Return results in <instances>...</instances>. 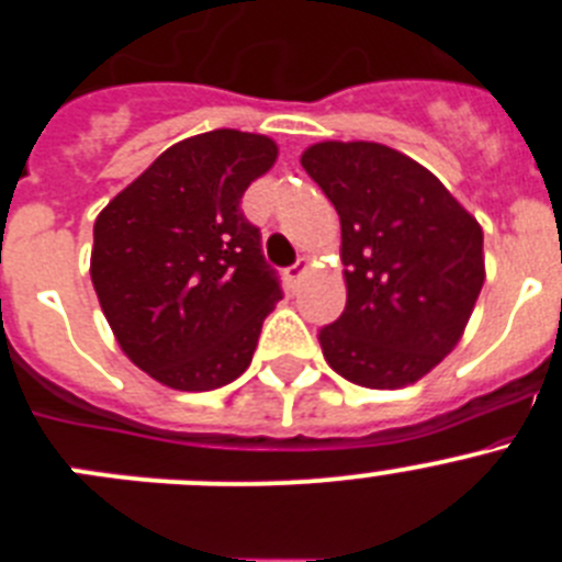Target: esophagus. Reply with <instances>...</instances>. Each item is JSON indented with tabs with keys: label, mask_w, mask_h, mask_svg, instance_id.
I'll return each mask as SVG.
<instances>
[{
	"label": "esophagus",
	"mask_w": 562,
	"mask_h": 562,
	"mask_svg": "<svg viewBox=\"0 0 562 562\" xmlns=\"http://www.w3.org/2000/svg\"><path fill=\"white\" fill-rule=\"evenodd\" d=\"M306 270H310V258H297L295 265H292L290 270H286V281H290V284L295 286L297 281H301V278L306 276Z\"/></svg>",
	"instance_id": "1"
}]
</instances>
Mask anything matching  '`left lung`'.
<instances>
[{"label": "left lung", "instance_id": "obj_1", "mask_svg": "<svg viewBox=\"0 0 562 562\" xmlns=\"http://www.w3.org/2000/svg\"><path fill=\"white\" fill-rule=\"evenodd\" d=\"M306 168L340 216L346 310L317 340L362 389H402L456 349L484 286V233L434 173L382 143H315Z\"/></svg>", "mask_w": 562, "mask_h": 562}]
</instances>
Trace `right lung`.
<instances>
[{
  "label": "right lung",
  "instance_id": "add662e5",
  "mask_svg": "<svg viewBox=\"0 0 562 562\" xmlns=\"http://www.w3.org/2000/svg\"><path fill=\"white\" fill-rule=\"evenodd\" d=\"M265 134L216 128L166 151L95 220L89 276L114 337L137 369L177 391L245 374L281 284L261 233L241 213L270 171Z\"/></svg>",
  "mask_w": 562,
  "mask_h": 562
}]
</instances>
